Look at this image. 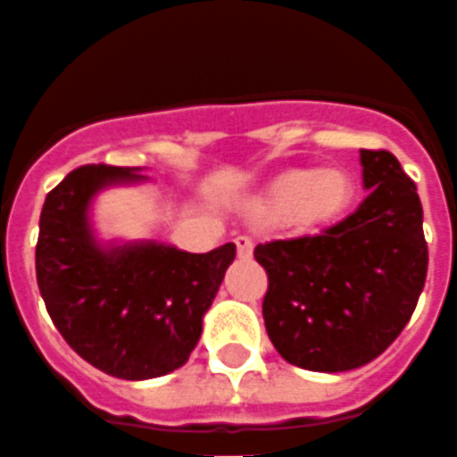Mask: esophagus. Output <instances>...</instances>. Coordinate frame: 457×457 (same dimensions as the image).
<instances>
[{
	"label": "esophagus",
	"instance_id": "34e87169",
	"mask_svg": "<svg viewBox=\"0 0 457 457\" xmlns=\"http://www.w3.org/2000/svg\"><path fill=\"white\" fill-rule=\"evenodd\" d=\"M235 247H237V254L242 259L252 257V249H254V242L247 237V235H239L237 239H235Z\"/></svg>",
	"mask_w": 457,
	"mask_h": 457
}]
</instances>
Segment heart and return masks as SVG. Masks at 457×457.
Listing matches in <instances>:
<instances>
[{"mask_svg":"<svg viewBox=\"0 0 457 457\" xmlns=\"http://www.w3.org/2000/svg\"><path fill=\"white\" fill-rule=\"evenodd\" d=\"M354 200L357 183L347 170L291 169L249 200V215L262 222H288L301 232H320L337 225Z\"/></svg>","mask_w":457,"mask_h":457,"instance_id":"1","label":"heart"}]
</instances>
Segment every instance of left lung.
Returning a JSON list of instances; mask_svg holds the SVG:
<instances>
[{
    "instance_id": "8db88e82",
    "label": "left lung",
    "mask_w": 457,
    "mask_h": 457,
    "mask_svg": "<svg viewBox=\"0 0 457 457\" xmlns=\"http://www.w3.org/2000/svg\"><path fill=\"white\" fill-rule=\"evenodd\" d=\"M370 195L323 235L257 245L267 269L262 313L287 362L347 372L372 362L419 303L428 247L413 180L389 151L360 149Z\"/></svg>"
}]
</instances>
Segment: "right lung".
<instances>
[{"instance_id": "obj_1", "label": "right lung", "mask_w": 457, "mask_h": 457, "mask_svg": "<svg viewBox=\"0 0 457 457\" xmlns=\"http://www.w3.org/2000/svg\"><path fill=\"white\" fill-rule=\"evenodd\" d=\"M139 169L80 166L46 195L36 281L65 343L104 374L154 379L188 362L203 316L237 249L190 254L159 242L103 245L90 222L100 190L139 183Z\"/></svg>"}]
</instances>
